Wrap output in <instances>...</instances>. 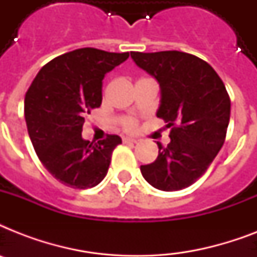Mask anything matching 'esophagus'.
<instances>
[{"label": "esophagus", "mask_w": 257, "mask_h": 257, "mask_svg": "<svg viewBox=\"0 0 257 257\" xmlns=\"http://www.w3.org/2000/svg\"><path fill=\"white\" fill-rule=\"evenodd\" d=\"M122 143L124 144H136V139H132V137H122Z\"/></svg>", "instance_id": "obj_1"}]
</instances>
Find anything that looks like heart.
I'll list each match as a JSON object with an SVG mask.
<instances>
[{
    "mask_svg": "<svg viewBox=\"0 0 257 257\" xmlns=\"http://www.w3.org/2000/svg\"><path fill=\"white\" fill-rule=\"evenodd\" d=\"M122 126H124L126 131H135L137 126V121L135 117H125L124 120H122Z\"/></svg>",
    "mask_w": 257,
    "mask_h": 257,
    "instance_id": "obj_1",
    "label": "heart"
}]
</instances>
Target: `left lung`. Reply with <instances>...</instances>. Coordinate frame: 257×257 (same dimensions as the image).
I'll return each instance as SVG.
<instances>
[{
  "mask_svg": "<svg viewBox=\"0 0 257 257\" xmlns=\"http://www.w3.org/2000/svg\"><path fill=\"white\" fill-rule=\"evenodd\" d=\"M131 56L160 84L156 116L171 129V143H157L159 156L141 165V173L160 191L184 189L205 173L223 147L231 116L229 94L215 69L193 54L165 50Z\"/></svg>",
  "mask_w": 257,
  "mask_h": 257,
  "instance_id": "left-lung-1",
  "label": "left lung"
}]
</instances>
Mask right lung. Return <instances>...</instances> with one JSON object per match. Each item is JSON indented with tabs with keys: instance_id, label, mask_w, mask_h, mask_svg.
<instances>
[{
	"instance_id": "right-lung-1",
	"label": "right lung",
	"mask_w": 257,
	"mask_h": 257,
	"mask_svg": "<svg viewBox=\"0 0 257 257\" xmlns=\"http://www.w3.org/2000/svg\"><path fill=\"white\" fill-rule=\"evenodd\" d=\"M129 57L82 48L53 58L38 72L25 94V120L42 165L66 187H96L108 173L117 135L90 143L82 125L102 101V78Z\"/></svg>"
}]
</instances>
